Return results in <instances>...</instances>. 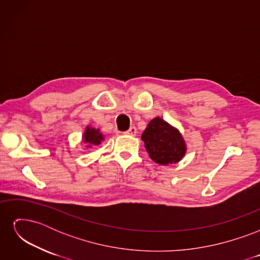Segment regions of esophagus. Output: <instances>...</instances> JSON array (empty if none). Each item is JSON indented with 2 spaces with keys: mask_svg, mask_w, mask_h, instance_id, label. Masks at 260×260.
Here are the masks:
<instances>
[{
  "mask_svg": "<svg viewBox=\"0 0 260 260\" xmlns=\"http://www.w3.org/2000/svg\"><path fill=\"white\" fill-rule=\"evenodd\" d=\"M137 133H138V130H137L136 127H130V129L128 131L124 132V135H127V136H136Z\"/></svg>",
  "mask_w": 260,
  "mask_h": 260,
  "instance_id": "1",
  "label": "esophagus"
}]
</instances>
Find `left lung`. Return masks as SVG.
<instances>
[{
    "instance_id": "left-lung-1",
    "label": "left lung",
    "mask_w": 260,
    "mask_h": 260,
    "mask_svg": "<svg viewBox=\"0 0 260 260\" xmlns=\"http://www.w3.org/2000/svg\"><path fill=\"white\" fill-rule=\"evenodd\" d=\"M141 139L149 157L161 166L177 164L185 156L186 144L182 135L160 117L148 122Z\"/></svg>"
}]
</instances>
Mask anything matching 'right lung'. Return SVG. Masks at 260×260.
Listing matches in <instances>:
<instances>
[{"instance_id":"add662e5","label":"right lung","mask_w":260,"mask_h":260,"mask_svg":"<svg viewBox=\"0 0 260 260\" xmlns=\"http://www.w3.org/2000/svg\"><path fill=\"white\" fill-rule=\"evenodd\" d=\"M82 140L83 143L85 144V147L89 148L94 145H100L102 143V141H104V136L103 133H101L100 129L86 125L82 136Z\"/></svg>"}]
</instances>
